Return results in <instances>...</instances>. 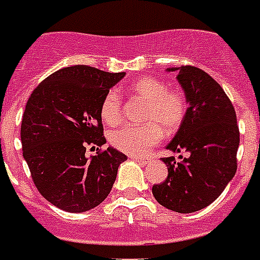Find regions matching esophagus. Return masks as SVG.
<instances>
[{
	"label": "esophagus",
	"mask_w": 260,
	"mask_h": 260,
	"mask_svg": "<svg viewBox=\"0 0 260 260\" xmlns=\"http://www.w3.org/2000/svg\"><path fill=\"white\" fill-rule=\"evenodd\" d=\"M132 158H133L134 161H137V162L141 164V165H147V164L151 161L150 158H147V156H134V155H132Z\"/></svg>",
	"instance_id": "34e87169"
}]
</instances>
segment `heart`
<instances>
[{"label": "heart", "mask_w": 260, "mask_h": 260, "mask_svg": "<svg viewBox=\"0 0 260 260\" xmlns=\"http://www.w3.org/2000/svg\"><path fill=\"white\" fill-rule=\"evenodd\" d=\"M128 91L133 96L145 102V109L141 117L145 124H124L115 128L110 132L109 141L115 148L123 152L143 155L159 144L164 132L174 134L179 130L187 113V104L180 92L168 89L165 82L152 77H141L136 80ZM121 110V96L117 91L110 89L101 104L102 120L109 126L119 123Z\"/></svg>", "instance_id": "1"}]
</instances>
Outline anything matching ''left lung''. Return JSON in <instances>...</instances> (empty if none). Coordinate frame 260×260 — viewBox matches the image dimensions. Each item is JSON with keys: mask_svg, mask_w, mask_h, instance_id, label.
I'll use <instances>...</instances> for the list:
<instances>
[{"mask_svg": "<svg viewBox=\"0 0 260 260\" xmlns=\"http://www.w3.org/2000/svg\"><path fill=\"white\" fill-rule=\"evenodd\" d=\"M168 70H179L178 81L189 108L183 124L167 148L186 151L189 156L180 155V162L174 156L162 158L168 176L152 186V194L172 211L193 213L213 203L237 172V115L221 85L206 71L193 66Z\"/></svg>", "mask_w": 260, "mask_h": 260, "instance_id": "left-lung-1", "label": "left lung"}]
</instances>
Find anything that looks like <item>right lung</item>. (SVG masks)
Wrapping results in <instances>:
<instances>
[{"instance_id": "1", "label": "right lung", "mask_w": 260, "mask_h": 260, "mask_svg": "<svg viewBox=\"0 0 260 260\" xmlns=\"http://www.w3.org/2000/svg\"><path fill=\"white\" fill-rule=\"evenodd\" d=\"M124 73L89 66L58 70L27 99L21 124L23 158L40 194L68 213H84L112 190L127 156L113 147L85 155L88 145L106 143L101 117L104 96Z\"/></svg>"}]
</instances>
